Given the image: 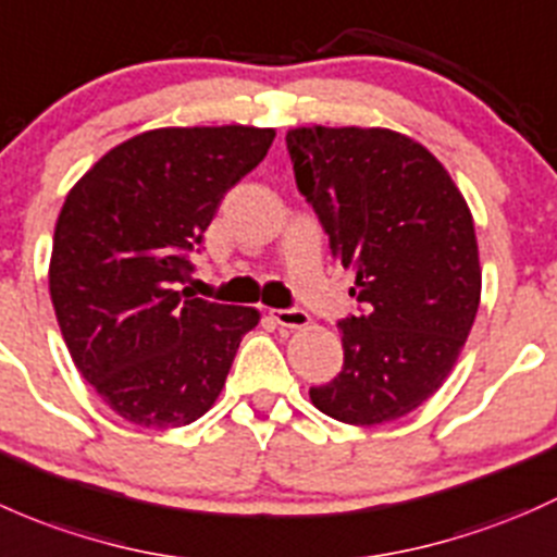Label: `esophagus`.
Here are the masks:
<instances>
[{
	"label": "esophagus",
	"mask_w": 557,
	"mask_h": 557,
	"mask_svg": "<svg viewBox=\"0 0 557 557\" xmlns=\"http://www.w3.org/2000/svg\"><path fill=\"white\" fill-rule=\"evenodd\" d=\"M271 319L278 326H286V330H300V326H306L311 321L302 308H276V311H271Z\"/></svg>",
	"instance_id": "esophagus-1"
}]
</instances>
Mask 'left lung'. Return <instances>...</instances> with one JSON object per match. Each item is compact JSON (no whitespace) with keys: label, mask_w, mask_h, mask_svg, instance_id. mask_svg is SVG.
Instances as JSON below:
<instances>
[{"label":"left lung","mask_w":557,"mask_h":557,"mask_svg":"<svg viewBox=\"0 0 557 557\" xmlns=\"http://www.w3.org/2000/svg\"><path fill=\"white\" fill-rule=\"evenodd\" d=\"M286 150L332 257L357 273L359 313L337 321L343 367L311 403L354 426L397 421L443 386L478 317L467 200L426 147L388 128H295Z\"/></svg>","instance_id":"1"}]
</instances>
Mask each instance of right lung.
<instances>
[{
  "mask_svg": "<svg viewBox=\"0 0 557 557\" xmlns=\"http://www.w3.org/2000/svg\"><path fill=\"white\" fill-rule=\"evenodd\" d=\"M273 128H158L109 150L55 222L50 297L74 364L136 426L193 423L260 313L181 289L222 198Z\"/></svg>",
  "mask_w": 557,
  "mask_h": 557,
  "instance_id": "1",
  "label": "right lung"
}]
</instances>
